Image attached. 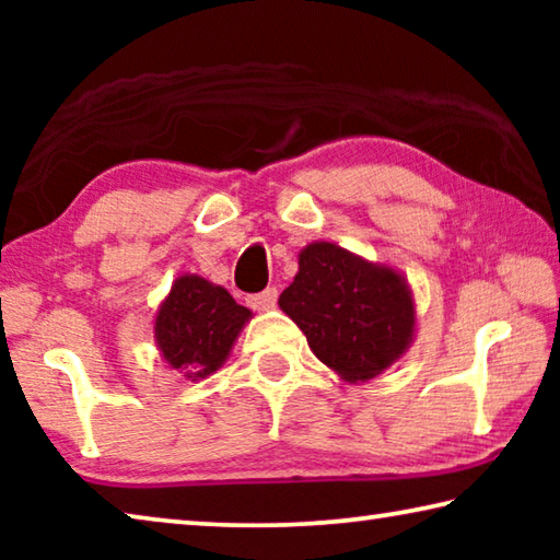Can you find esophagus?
Wrapping results in <instances>:
<instances>
[{
  "mask_svg": "<svg viewBox=\"0 0 560 560\" xmlns=\"http://www.w3.org/2000/svg\"><path fill=\"white\" fill-rule=\"evenodd\" d=\"M277 296H279V291L273 289V287H269V289H264L261 293H254V296H249L246 301H249L252 308L269 311V308L277 306Z\"/></svg>",
  "mask_w": 560,
  "mask_h": 560,
  "instance_id": "obj_1",
  "label": "esophagus"
}]
</instances>
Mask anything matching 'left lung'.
Here are the masks:
<instances>
[{
    "label": "left lung",
    "mask_w": 560,
    "mask_h": 560,
    "mask_svg": "<svg viewBox=\"0 0 560 560\" xmlns=\"http://www.w3.org/2000/svg\"><path fill=\"white\" fill-rule=\"evenodd\" d=\"M320 363L346 381H371L410 346L415 308L393 269L368 264L340 246L316 242L279 296Z\"/></svg>",
    "instance_id": "left-lung-1"
}]
</instances>
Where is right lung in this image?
<instances>
[{"label":"right lung","instance_id":"obj_1","mask_svg":"<svg viewBox=\"0 0 560 560\" xmlns=\"http://www.w3.org/2000/svg\"><path fill=\"white\" fill-rule=\"evenodd\" d=\"M249 308L230 291L200 277H179L155 318V338L165 360L189 377L214 373L230 355Z\"/></svg>","mask_w":560,"mask_h":560}]
</instances>
